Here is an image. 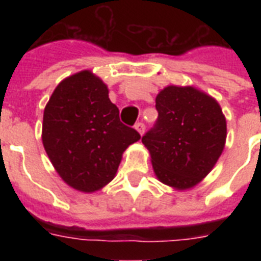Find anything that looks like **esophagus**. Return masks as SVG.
Returning a JSON list of instances; mask_svg holds the SVG:
<instances>
[{"mask_svg":"<svg viewBox=\"0 0 261 261\" xmlns=\"http://www.w3.org/2000/svg\"><path fill=\"white\" fill-rule=\"evenodd\" d=\"M135 130L138 131L139 134L142 135L143 133H145V124H143L142 122H138L137 124H135Z\"/></svg>","mask_w":261,"mask_h":261,"instance_id":"esophagus-1","label":"esophagus"}]
</instances>
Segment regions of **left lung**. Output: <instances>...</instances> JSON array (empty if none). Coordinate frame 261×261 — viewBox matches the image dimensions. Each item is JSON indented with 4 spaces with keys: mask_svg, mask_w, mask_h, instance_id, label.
Instances as JSON below:
<instances>
[{
    "mask_svg": "<svg viewBox=\"0 0 261 261\" xmlns=\"http://www.w3.org/2000/svg\"><path fill=\"white\" fill-rule=\"evenodd\" d=\"M159 119L142 137L160 181L190 190L214 168L226 142V119L210 94L169 85L155 97Z\"/></svg>",
    "mask_w": 261,
    "mask_h": 261,
    "instance_id": "8db88e82",
    "label": "left lung"
}]
</instances>
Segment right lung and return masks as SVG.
<instances>
[{
	"label": "right lung",
	"instance_id": "1",
	"mask_svg": "<svg viewBox=\"0 0 261 261\" xmlns=\"http://www.w3.org/2000/svg\"><path fill=\"white\" fill-rule=\"evenodd\" d=\"M139 139L134 128L120 122L108 88L90 70L61 81L44 108V150L63 181L81 192L106 187L124 150Z\"/></svg>",
	"mask_w": 261,
	"mask_h": 261
}]
</instances>
